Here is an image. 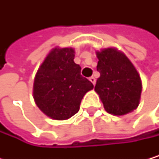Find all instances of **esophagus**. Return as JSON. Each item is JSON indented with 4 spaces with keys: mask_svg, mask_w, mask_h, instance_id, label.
<instances>
[{
    "mask_svg": "<svg viewBox=\"0 0 159 159\" xmlns=\"http://www.w3.org/2000/svg\"><path fill=\"white\" fill-rule=\"evenodd\" d=\"M89 81L93 83V85H95V82H96V80H95V78L93 77V76H91V77H89Z\"/></svg>",
    "mask_w": 159,
    "mask_h": 159,
    "instance_id": "obj_1",
    "label": "esophagus"
}]
</instances>
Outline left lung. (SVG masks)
Masks as SVG:
<instances>
[{
  "mask_svg": "<svg viewBox=\"0 0 159 159\" xmlns=\"http://www.w3.org/2000/svg\"><path fill=\"white\" fill-rule=\"evenodd\" d=\"M100 73L94 90L105 111L113 115H125L139 105L142 83L134 66L126 54L115 48L96 51Z\"/></svg>",
  "mask_w": 159,
  "mask_h": 159,
  "instance_id": "8db88e82",
  "label": "left lung"
}]
</instances>
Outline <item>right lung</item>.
Wrapping results in <instances>:
<instances>
[{
	"instance_id": "obj_1",
	"label": "right lung",
	"mask_w": 159,
	"mask_h": 159,
	"mask_svg": "<svg viewBox=\"0 0 159 159\" xmlns=\"http://www.w3.org/2000/svg\"><path fill=\"white\" fill-rule=\"evenodd\" d=\"M74 48H54L41 64L34 78L37 107L54 120L69 119L80 109L84 95L93 89L75 64Z\"/></svg>"
}]
</instances>
